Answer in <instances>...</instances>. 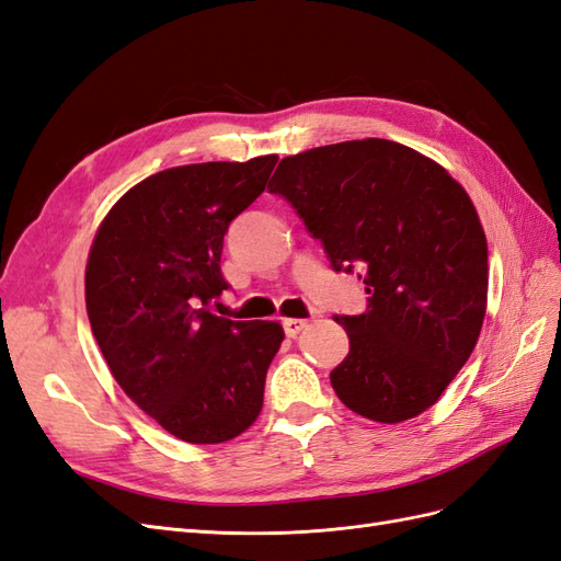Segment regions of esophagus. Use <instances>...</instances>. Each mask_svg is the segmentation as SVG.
<instances>
[{
	"label": "esophagus",
	"mask_w": 561,
	"mask_h": 561,
	"mask_svg": "<svg viewBox=\"0 0 561 561\" xmlns=\"http://www.w3.org/2000/svg\"><path fill=\"white\" fill-rule=\"evenodd\" d=\"M304 328H307V320H299V318H285L283 320V330L287 336H297Z\"/></svg>",
	"instance_id": "34e87169"
}]
</instances>
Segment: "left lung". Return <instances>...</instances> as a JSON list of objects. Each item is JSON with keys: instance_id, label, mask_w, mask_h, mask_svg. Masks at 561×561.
I'll list each match as a JSON object with an SVG mask.
<instances>
[{"instance_id": "8db88e82", "label": "left lung", "mask_w": 561, "mask_h": 561, "mask_svg": "<svg viewBox=\"0 0 561 561\" xmlns=\"http://www.w3.org/2000/svg\"><path fill=\"white\" fill-rule=\"evenodd\" d=\"M268 186L332 268L367 285V311L336 318L351 344L330 371L339 400L379 423L426 412L470 358L486 311V239L463 186L379 138L285 157Z\"/></svg>"}]
</instances>
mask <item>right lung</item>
Returning a JSON list of instances; mask_svg holds the SVG:
<instances>
[{"mask_svg":"<svg viewBox=\"0 0 561 561\" xmlns=\"http://www.w3.org/2000/svg\"><path fill=\"white\" fill-rule=\"evenodd\" d=\"M278 157L168 168L114 203L87 264V311L116 383L161 428L192 445L248 431L283 342L268 320H229L210 301L225 233Z\"/></svg>","mask_w":561,"mask_h":561,"instance_id":"right-lung-1","label":"right lung"}]
</instances>
